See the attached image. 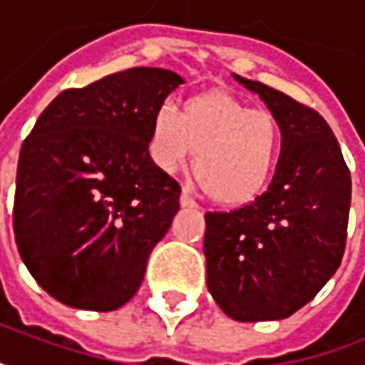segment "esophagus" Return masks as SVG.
<instances>
[{
	"mask_svg": "<svg viewBox=\"0 0 365 365\" xmlns=\"http://www.w3.org/2000/svg\"><path fill=\"white\" fill-rule=\"evenodd\" d=\"M180 207H195V199L187 189H182V192H180Z\"/></svg>",
	"mask_w": 365,
	"mask_h": 365,
	"instance_id": "34e87169",
	"label": "esophagus"
}]
</instances>
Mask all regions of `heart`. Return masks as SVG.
Returning <instances> with one entry per match:
<instances>
[{"label":"heart","instance_id":"obj_1","mask_svg":"<svg viewBox=\"0 0 365 365\" xmlns=\"http://www.w3.org/2000/svg\"><path fill=\"white\" fill-rule=\"evenodd\" d=\"M279 148L275 119L224 92L195 96L182 113L170 104L158 106L150 131L155 166L176 174L195 155L197 180L222 205L255 201L275 173Z\"/></svg>","mask_w":365,"mask_h":365}]
</instances>
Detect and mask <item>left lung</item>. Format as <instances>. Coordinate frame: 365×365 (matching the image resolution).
<instances>
[{
    "label": "left lung",
    "mask_w": 365,
    "mask_h": 365,
    "mask_svg": "<svg viewBox=\"0 0 365 365\" xmlns=\"http://www.w3.org/2000/svg\"><path fill=\"white\" fill-rule=\"evenodd\" d=\"M271 110L282 154L267 192L205 213L207 289L238 322L282 320L312 300L341 264L351 174L327 120L261 82L232 73Z\"/></svg>",
    "instance_id": "left-lung-1"
}]
</instances>
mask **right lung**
<instances>
[{
	"mask_svg": "<svg viewBox=\"0 0 365 365\" xmlns=\"http://www.w3.org/2000/svg\"><path fill=\"white\" fill-rule=\"evenodd\" d=\"M185 80L133 67L61 92L24 139L14 234L30 275L65 306L110 312L131 300L180 187L150 158L158 106Z\"/></svg>",
	"mask_w": 365,
	"mask_h": 365,
	"instance_id": "add662e5",
	"label": "right lung"
}]
</instances>
